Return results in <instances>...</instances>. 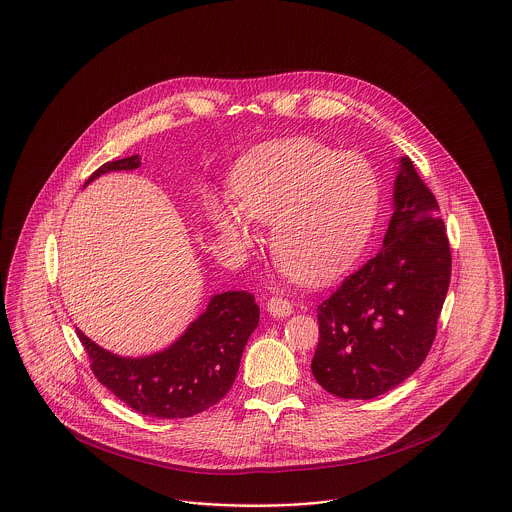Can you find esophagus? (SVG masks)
I'll list each match as a JSON object with an SVG mask.
<instances>
[{"instance_id": "1", "label": "esophagus", "mask_w": 512, "mask_h": 512, "mask_svg": "<svg viewBox=\"0 0 512 512\" xmlns=\"http://www.w3.org/2000/svg\"><path fill=\"white\" fill-rule=\"evenodd\" d=\"M266 310H268V314H272L275 318H283V316H289L293 312V305L283 297H272L266 303Z\"/></svg>"}]
</instances>
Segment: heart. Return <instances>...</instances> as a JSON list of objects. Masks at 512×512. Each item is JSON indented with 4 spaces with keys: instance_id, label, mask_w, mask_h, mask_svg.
Segmentation results:
<instances>
[{
    "instance_id": "b5f03b06",
    "label": "heart",
    "mask_w": 512,
    "mask_h": 512,
    "mask_svg": "<svg viewBox=\"0 0 512 512\" xmlns=\"http://www.w3.org/2000/svg\"><path fill=\"white\" fill-rule=\"evenodd\" d=\"M235 209L209 207L225 240L248 246V223L272 225L275 262L299 281L320 283L343 272L375 229L380 180L369 159L312 139L266 143L233 180Z\"/></svg>"
}]
</instances>
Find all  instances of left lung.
<instances>
[{
	"instance_id": "obj_1",
	"label": "left lung",
	"mask_w": 512,
	"mask_h": 512,
	"mask_svg": "<svg viewBox=\"0 0 512 512\" xmlns=\"http://www.w3.org/2000/svg\"><path fill=\"white\" fill-rule=\"evenodd\" d=\"M382 248L318 307L316 382L345 400H371L425 361L450 283V246L433 192L400 157Z\"/></svg>"
}]
</instances>
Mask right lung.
I'll return each instance as SVG.
<instances>
[{"mask_svg":"<svg viewBox=\"0 0 512 512\" xmlns=\"http://www.w3.org/2000/svg\"><path fill=\"white\" fill-rule=\"evenodd\" d=\"M139 155L104 163L85 186L112 171L139 169ZM260 320L254 295L227 291L213 295L204 312L163 351L122 357L89 340L81 330L91 369L118 400L143 415L182 419L215 406L233 386L240 357Z\"/></svg>","mask_w":512,"mask_h":512,"instance_id":"obj_1","label":"right lung"}]
</instances>
